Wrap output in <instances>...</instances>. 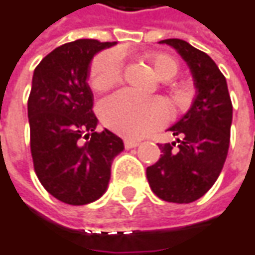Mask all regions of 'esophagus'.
Returning <instances> with one entry per match:
<instances>
[{
  "instance_id": "1",
  "label": "esophagus",
  "mask_w": 255,
  "mask_h": 255,
  "mask_svg": "<svg viewBox=\"0 0 255 255\" xmlns=\"http://www.w3.org/2000/svg\"><path fill=\"white\" fill-rule=\"evenodd\" d=\"M124 144L126 148H134V147H137L140 143L138 141H136V140H130V138H126L124 141Z\"/></svg>"
}]
</instances>
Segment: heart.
<instances>
[{
  "mask_svg": "<svg viewBox=\"0 0 255 255\" xmlns=\"http://www.w3.org/2000/svg\"><path fill=\"white\" fill-rule=\"evenodd\" d=\"M145 59L155 76L161 82H166L165 93L173 107L184 108L190 97L189 86L182 82H172L180 69L178 59L161 51L145 54ZM122 76L124 58L118 50L103 51L93 59L89 72L93 90L100 93L110 90L121 83ZM100 117L111 130L126 137H143L162 128L168 122L169 114L166 104L159 98L138 97L130 91H119L100 104Z\"/></svg>",
  "mask_w": 255,
  "mask_h": 255,
  "instance_id": "heart-1",
  "label": "heart"
}]
</instances>
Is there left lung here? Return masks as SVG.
<instances>
[{"instance_id": "8db88e82", "label": "left lung", "mask_w": 255, "mask_h": 255, "mask_svg": "<svg viewBox=\"0 0 255 255\" xmlns=\"http://www.w3.org/2000/svg\"><path fill=\"white\" fill-rule=\"evenodd\" d=\"M161 43L173 47L190 66L197 96L189 112L169 128L176 143L158 144L161 158L145 173L161 200L187 204L203 197L224 168L233 107L226 79L205 52L179 38Z\"/></svg>"}]
</instances>
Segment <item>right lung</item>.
I'll return each instance as SVG.
<instances>
[{
  "label": "right lung",
  "mask_w": 255,
  "mask_h": 255,
  "mask_svg": "<svg viewBox=\"0 0 255 255\" xmlns=\"http://www.w3.org/2000/svg\"><path fill=\"white\" fill-rule=\"evenodd\" d=\"M80 38L51 51L37 65L27 100L34 172L51 196L72 205L96 201L107 190L112 159L124 141L108 129L96 131L89 66L114 45Z\"/></svg>",
  "instance_id": "add662e5"
}]
</instances>
